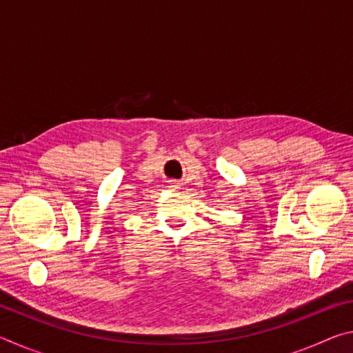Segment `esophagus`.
I'll return each instance as SVG.
<instances>
[{
    "label": "esophagus",
    "instance_id": "obj_1",
    "mask_svg": "<svg viewBox=\"0 0 353 353\" xmlns=\"http://www.w3.org/2000/svg\"><path fill=\"white\" fill-rule=\"evenodd\" d=\"M174 187H176V185H174Z\"/></svg>",
    "mask_w": 353,
    "mask_h": 353
}]
</instances>
